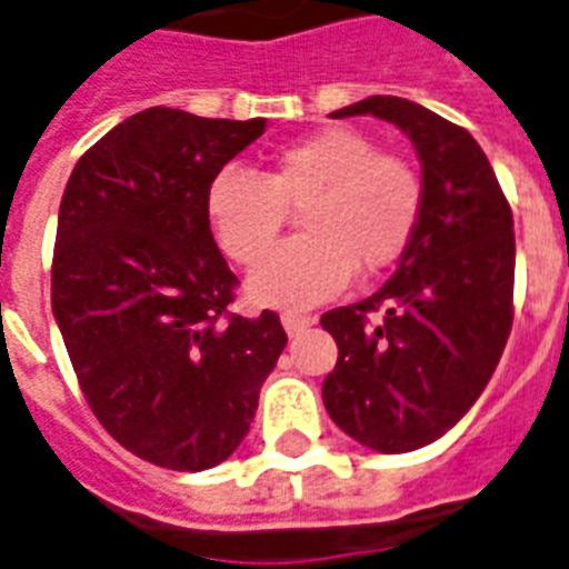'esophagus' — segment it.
Returning a JSON list of instances; mask_svg holds the SVG:
<instances>
[{"label":"esophagus","mask_w":569,"mask_h":569,"mask_svg":"<svg viewBox=\"0 0 569 569\" xmlns=\"http://www.w3.org/2000/svg\"><path fill=\"white\" fill-rule=\"evenodd\" d=\"M283 329L289 332V336H298V332H303V329H309L315 323L312 315H300V312H283Z\"/></svg>","instance_id":"esophagus-1"}]
</instances>
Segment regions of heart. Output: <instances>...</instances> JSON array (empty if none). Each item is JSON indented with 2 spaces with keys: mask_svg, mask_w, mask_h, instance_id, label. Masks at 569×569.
Listing matches in <instances>:
<instances>
[{
  "mask_svg": "<svg viewBox=\"0 0 569 569\" xmlns=\"http://www.w3.org/2000/svg\"><path fill=\"white\" fill-rule=\"evenodd\" d=\"M422 184L393 152L365 132L329 127L271 156L260 176L226 167L208 184V222L219 248L240 266L268 253L286 210L301 211L305 237L278 249L248 277L260 307L307 309L336 298L352 269L373 274L408 246Z\"/></svg>",
  "mask_w": 569,
  "mask_h": 569,
  "instance_id": "heart-1",
  "label": "heart"
}]
</instances>
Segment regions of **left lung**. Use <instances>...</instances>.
<instances>
[{"label":"left lung","mask_w":569,"mask_h":569,"mask_svg":"<svg viewBox=\"0 0 569 569\" xmlns=\"http://www.w3.org/2000/svg\"><path fill=\"white\" fill-rule=\"evenodd\" d=\"M352 114H376L413 141L422 204L388 283L321 318L338 343L323 405L356 442L405 455L455 428L503 356L512 329V208L480 144L442 114L373 94L332 118Z\"/></svg>","instance_id":"obj_1"}]
</instances>
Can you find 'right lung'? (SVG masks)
<instances>
[{"instance_id": "add662e5", "label": "right lung", "mask_w": 569, "mask_h": 569, "mask_svg": "<svg viewBox=\"0 0 569 569\" xmlns=\"http://www.w3.org/2000/svg\"><path fill=\"white\" fill-rule=\"evenodd\" d=\"M266 118L132 114L80 156L57 217L51 309L98 422L161 469L237 451L286 347L274 312H228L237 274L208 222L213 176Z\"/></svg>"}]
</instances>
